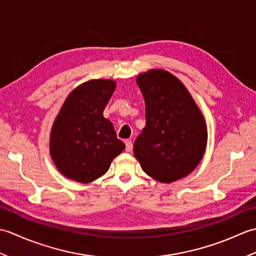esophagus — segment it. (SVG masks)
I'll return each mask as SVG.
<instances>
[{"mask_svg": "<svg viewBox=\"0 0 256 256\" xmlns=\"http://www.w3.org/2000/svg\"><path fill=\"white\" fill-rule=\"evenodd\" d=\"M124 143H125V150H126V152H131L132 148H133V144H132L131 140H126Z\"/></svg>", "mask_w": 256, "mask_h": 256, "instance_id": "1", "label": "esophagus"}]
</instances>
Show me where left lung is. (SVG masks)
Returning <instances> with one entry per match:
<instances>
[{
	"mask_svg": "<svg viewBox=\"0 0 256 256\" xmlns=\"http://www.w3.org/2000/svg\"><path fill=\"white\" fill-rule=\"evenodd\" d=\"M146 106V125L134 143L143 170L170 184L189 175L204 154L206 126L202 113L186 86L165 70L154 69L136 78Z\"/></svg>",
	"mask_w": 256,
	"mask_h": 256,
	"instance_id": "8db88e82",
	"label": "left lung"
}]
</instances>
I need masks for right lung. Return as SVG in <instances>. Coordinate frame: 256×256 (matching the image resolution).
Here are the masks:
<instances>
[{
  "label": "right lung",
  "instance_id": "add662e5",
  "mask_svg": "<svg viewBox=\"0 0 256 256\" xmlns=\"http://www.w3.org/2000/svg\"><path fill=\"white\" fill-rule=\"evenodd\" d=\"M116 84L90 80L77 86L64 101L52 124L50 155L64 176L88 184L103 176L125 145L113 124L103 116Z\"/></svg>",
  "mask_w": 256,
  "mask_h": 256
}]
</instances>
